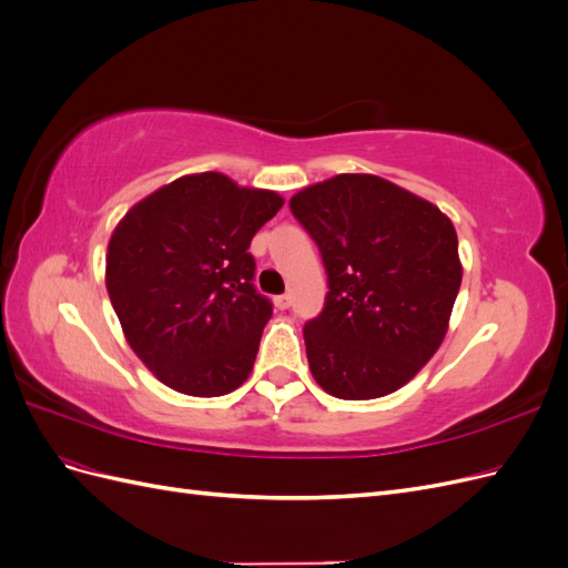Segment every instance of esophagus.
I'll return each mask as SVG.
<instances>
[{
	"instance_id": "1",
	"label": "esophagus",
	"mask_w": 568,
	"mask_h": 568,
	"mask_svg": "<svg viewBox=\"0 0 568 568\" xmlns=\"http://www.w3.org/2000/svg\"><path fill=\"white\" fill-rule=\"evenodd\" d=\"M274 305H277V311H286V307L291 305V296L288 294L277 296V298H274Z\"/></svg>"
}]
</instances>
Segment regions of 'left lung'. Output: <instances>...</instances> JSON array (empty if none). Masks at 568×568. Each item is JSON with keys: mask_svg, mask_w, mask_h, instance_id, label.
<instances>
[{"mask_svg": "<svg viewBox=\"0 0 568 568\" xmlns=\"http://www.w3.org/2000/svg\"><path fill=\"white\" fill-rule=\"evenodd\" d=\"M288 205L329 286L322 313L303 326L315 382L341 400L398 390L448 332L462 284L453 222L374 175H336Z\"/></svg>", "mask_w": 568, "mask_h": 568, "instance_id": "obj_1", "label": "left lung"}]
</instances>
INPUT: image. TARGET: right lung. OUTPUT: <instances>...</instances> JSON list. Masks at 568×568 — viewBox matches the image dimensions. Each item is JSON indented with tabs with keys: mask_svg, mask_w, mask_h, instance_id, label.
I'll list each match as a JSON object with an SVG mask.
<instances>
[{
	"mask_svg": "<svg viewBox=\"0 0 568 568\" xmlns=\"http://www.w3.org/2000/svg\"><path fill=\"white\" fill-rule=\"evenodd\" d=\"M282 203L201 173L161 186L120 220L109 298L132 351L165 386L215 398L248 379L272 317L248 246Z\"/></svg>",
	"mask_w": 568,
	"mask_h": 568,
	"instance_id": "obj_1",
	"label": "right lung"
}]
</instances>
